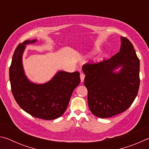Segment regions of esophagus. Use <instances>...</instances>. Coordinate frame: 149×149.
Listing matches in <instances>:
<instances>
[{
  "mask_svg": "<svg viewBox=\"0 0 149 149\" xmlns=\"http://www.w3.org/2000/svg\"><path fill=\"white\" fill-rule=\"evenodd\" d=\"M85 74L84 73H81L80 74V78H81V81L83 82L84 81V78H85Z\"/></svg>",
  "mask_w": 149,
  "mask_h": 149,
  "instance_id": "obj_1",
  "label": "esophagus"
}]
</instances>
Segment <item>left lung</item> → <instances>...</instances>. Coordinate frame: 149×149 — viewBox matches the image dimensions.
Segmentation results:
<instances>
[{"label": "left lung", "mask_w": 149, "mask_h": 149, "mask_svg": "<svg viewBox=\"0 0 149 149\" xmlns=\"http://www.w3.org/2000/svg\"><path fill=\"white\" fill-rule=\"evenodd\" d=\"M120 50L109 59L86 63L85 74L89 108L101 118L114 116L129 108L137 97L140 84L139 59L132 42L121 37ZM122 66L119 73L113 71Z\"/></svg>", "instance_id": "1"}]
</instances>
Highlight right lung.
<instances>
[{
	"label": "right lung",
	"mask_w": 149,
	"mask_h": 149,
	"mask_svg": "<svg viewBox=\"0 0 149 149\" xmlns=\"http://www.w3.org/2000/svg\"><path fill=\"white\" fill-rule=\"evenodd\" d=\"M35 42L36 40L25 41L15 50L9 70L12 93L21 108L32 116L54 120L66 110L73 91L81 81L79 72L60 71L42 85L29 82L24 74L22 57L25 45Z\"/></svg>",
	"instance_id": "right-lung-1"
}]
</instances>
